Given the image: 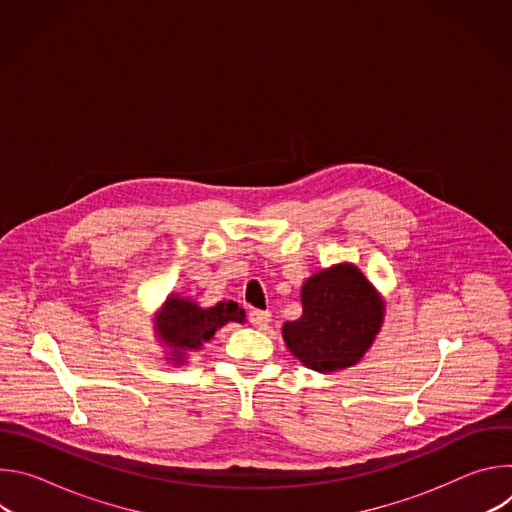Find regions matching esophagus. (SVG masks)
Here are the masks:
<instances>
[{"instance_id":"obj_1","label":"esophagus","mask_w":512,"mask_h":512,"mask_svg":"<svg viewBox=\"0 0 512 512\" xmlns=\"http://www.w3.org/2000/svg\"><path fill=\"white\" fill-rule=\"evenodd\" d=\"M249 320H251V324H253L255 328L263 330V328H267V326H269V322H271V312L251 310V312H249Z\"/></svg>"}]
</instances>
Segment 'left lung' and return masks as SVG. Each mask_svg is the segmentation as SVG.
Returning <instances> with one entry per match:
<instances>
[{"instance_id":"left-lung-1","label":"left lung","mask_w":512,"mask_h":512,"mask_svg":"<svg viewBox=\"0 0 512 512\" xmlns=\"http://www.w3.org/2000/svg\"><path fill=\"white\" fill-rule=\"evenodd\" d=\"M302 316L285 322L283 340L304 367L342 371L367 354L385 322V300L354 263H336L302 283Z\"/></svg>"}]
</instances>
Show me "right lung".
I'll return each instance as SVG.
<instances>
[{
	"instance_id": "add662e5",
	"label": "right lung",
	"mask_w": 512,
	"mask_h": 512,
	"mask_svg": "<svg viewBox=\"0 0 512 512\" xmlns=\"http://www.w3.org/2000/svg\"><path fill=\"white\" fill-rule=\"evenodd\" d=\"M229 322H245V310L237 302L221 300L204 308L188 296L170 294L154 316V334L166 346V360L182 367L192 352H198L218 328Z\"/></svg>"
}]
</instances>
